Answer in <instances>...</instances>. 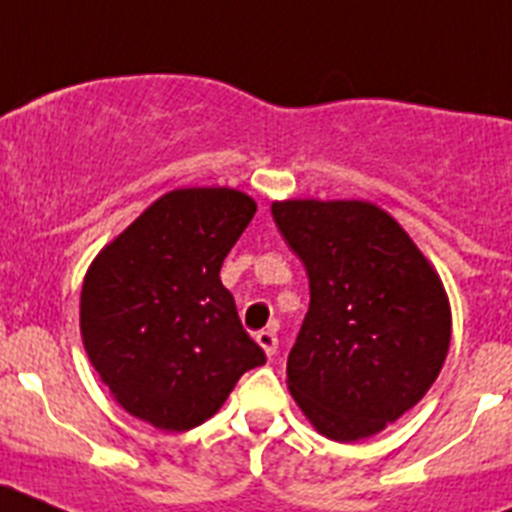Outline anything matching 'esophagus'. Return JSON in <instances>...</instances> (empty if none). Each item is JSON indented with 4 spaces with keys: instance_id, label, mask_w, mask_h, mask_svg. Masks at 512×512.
Returning <instances> with one entry per match:
<instances>
[{
    "instance_id": "obj_1",
    "label": "esophagus",
    "mask_w": 512,
    "mask_h": 512,
    "mask_svg": "<svg viewBox=\"0 0 512 512\" xmlns=\"http://www.w3.org/2000/svg\"><path fill=\"white\" fill-rule=\"evenodd\" d=\"M256 343H259V346L264 348L266 356L277 354L279 338H277V333H274V330H259V333H256Z\"/></svg>"
}]
</instances>
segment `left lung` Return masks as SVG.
I'll use <instances>...</instances> for the list:
<instances>
[{"label":"left lung","instance_id":"8db88e82","mask_svg":"<svg viewBox=\"0 0 512 512\" xmlns=\"http://www.w3.org/2000/svg\"><path fill=\"white\" fill-rule=\"evenodd\" d=\"M271 215L310 279L289 392L323 436H374L423 400L449 354L441 279L377 205L287 200Z\"/></svg>","mask_w":512,"mask_h":512}]
</instances>
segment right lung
<instances>
[{
    "label": "right lung",
    "instance_id": "obj_1",
    "mask_svg": "<svg viewBox=\"0 0 512 512\" xmlns=\"http://www.w3.org/2000/svg\"><path fill=\"white\" fill-rule=\"evenodd\" d=\"M256 202L228 187L153 202L89 266L81 338L115 400L161 431H189L266 364L243 330L220 266Z\"/></svg>",
    "mask_w": 512,
    "mask_h": 512
}]
</instances>
